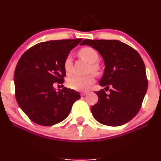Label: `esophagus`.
<instances>
[{"label": "esophagus", "instance_id": "34e87169", "mask_svg": "<svg viewBox=\"0 0 161 161\" xmlns=\"http://www.w3.org/2000/svg\"><path fill=\"white\" fill-rule=\"evenodd\" d=\"M87 94H88V92H82V93H81V95L85 96V95H86Z\"/></svg>", "mask_w": 161, "mask_h": 161}]
</instances>
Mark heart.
I'll return each mask as SVG.
<instances>
[{"mask_svg": "<svg viewBox=\"0 0 161 161\" xmlns=\"http://www.w3.org/2000/svg\"><path fill=\"white\" fill-rule=\"evenodd\" d=\"M79 55L82 58L89 63L88 69L93 73H97L99 71L100 66L97 61L99 59V55L97 51L93 47H84L79 51ZM73 61L70 55H68L64 60V69L66 74H70L72 72ZM95 82V76L93 74H89L80 76V75H73L67 79L66 85L72 89L77 91H83L88 88V86Z\"/></svg>", "mask_w": 161, "mask_h": 161, "instance_id": "b5f03b06", "label": "heart"}]
</instances>
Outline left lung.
<instances>
[{
    "label": "left lung",
    "mask_w": 161,
    "mask_h": 161,
    "mask_svg": "<svg viewBox=\"0 0 161 161\" xmlns=\"http://www.w3.org/2000/svg\"><path fill=\"white\" fill-rule=\"evenodd\" d=\"M81 45L97 50L104 60L105 69L100 86L110 90L95 92L98 97L91 110L99 123L119 126L137 115L147 89L145 66L141 56L132 47L117 40L85 39Z\"/></svg>",
    "instance_id": "obj_1"
}]
</instances>
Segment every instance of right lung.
I'll return each mask as SVG.
<instances>
[{
  "mask_svg": "<svg viewBox=\"0 0 161 161\" xmlns=\"http://www.w3.org/2000/svg\"><path fill=\"white\" fill-rule=\"evenodd\" d=\"M82 38L48 41L28 49L14 72L15 96L18 104L32 122L52 125L66 119L80 95L64 87V60Z\"/></svg>",
  "mask_w": 161,
  "mask_h": 161,
  "instance_id": "right-lung-1",
  "label": "right lung"
}]
</instances>
